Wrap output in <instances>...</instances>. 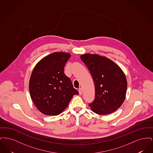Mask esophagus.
<instances>
[{
	"label": "esophagus",
	"instance_id": "esophagus-1",
	"mask_svg": "<svg viewBox=\"0 0 153 153\" xmlns=\"http://www.w3.org/2000/svg\"><path fill=\"white\" fill-rule=\"evenodd\" d=\"M79 95H82V90L81 88H79Z\"/></svg>",
	"mask_w": 153,
	"mask_h": 153
}]
</instances>
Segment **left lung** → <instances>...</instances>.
Wrapping results in <instances>:
<instances>
[{"mask_svg":"<svg viewBox=\"0 0 153 153\" xmlns=\"http://www.w3.org/2000/svg\"><path fill=\"white\" fill-rule=\"evenodd\" d=\"M80 58L95 84V99L89 107L99 115L115 111L123 104L127 92V82L123 71L112 60L97 54H85Z\"/></svg>","mask_w":153,"mask_h":153,"instance_id":"obj_1","label":"left lung"}]
</instances>
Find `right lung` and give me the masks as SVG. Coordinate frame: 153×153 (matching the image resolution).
<instances>
[{"instance_id":"add662e5","label":"right lung","mask_w":153,"mask_h":153,"mask_svg":"<svg viewBox=\"0 0 153 153\" xmlns=\"http://www.w3.org/2000/svg\"><path fill=\"white\" fill-rule=\"evenodd\" d=\"M64 52H54L45 57L34 67L29 81L31 98L38 109L46 115H58L79 92L64 73L71 57Z\"/></svg>"}]
</instances>
